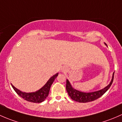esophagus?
<instances>
[{"mask_svg":"<svg viewBox=\"0 0 122 122\" xmlns=\"http://www.w3.org/2000/svg\"><path fill=\"white\" fill-rule=\"evenodd\" d=\"M63 71H64V72H65V71H66L67 70V67H66V66H65V67H63Z\"/></svg>","mask_w":122,"mask_h":122,"instance_id":"34e87169","label":"esophagus"}]
</instances>
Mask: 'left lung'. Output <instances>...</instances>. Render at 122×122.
I'll list each match as a JSON object with an SVG mask.
<instances>
[{
  "label": "left lung",
  "mask_w": 122,
  "mask_h": 122,
  "mask_svg": "<svg viewBox=\"0 0 122 122\" xmlns=\"http://www.w3.org/2000/svg\"><path fill=\"white\" fill-rule=\"evenodd\" d=\"M105 45H106L105 43ZM114 73L113 74L112 79L110 81V84L108 86H106L104 89H102V90H99V91L94 92H90V93H84L78 91L75 89H74L71 87L70 85L69 81L68 80H66V89L67 90V93H68L69 96L72 100H75V101L78 102L80 103H86L89 102L93 101V100H96V99L99 98L101 97L106 91L110 88L112 84L114 78Z\"/></svg>",
  "instance_id": "left-lung-1"
}]
</instances>
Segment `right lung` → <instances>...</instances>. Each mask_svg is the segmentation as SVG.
Instances as JSON below:
<instances>
[{
	"label": "right lung",
	"instance_id": "1",
	"mask_svg": "<svg viewBox=\"0 0 122 122\" xmlns=\"http://www.w3.org/2000/svg\"><path fill=\"white\" fill-rule=\"evenodd\" d=\"M58 74L59 73H57L56 75H53L52 77H51L49 79V80L47 81V82L43 86L42 88L40 89V90H37V92H21L20 90L16 89L12 85V86L15 90V91L17 93V95H19L21 97H22L25 100L33 103H41L43 102L45 100V99L47 97L51 85H52L53 82L54 80L58 76Z\"/></svg>",
	"mask_w": 122,
	"mask_h": 122
}]
</instances>
